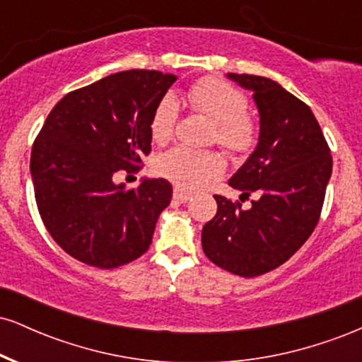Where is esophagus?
<instances>
[{
	"label": "esophagus",
	"mask_w": 362,
	"mask_h": 362,
	"mask_svg": "<svg viewBox=\"0 0 362 362\" xmlns=\"http://www.w3.org/2000/svg\"><path fill=\"white\" fill-rule=\"evenodd\" d=\"M173 197H175L178 202H187V201H190V194L185 192L184 189H178V187H175V190H173Z\"/></svg>",
	"instance_id": "34e87169"
}]
</instances>
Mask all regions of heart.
<instances>
[{
    "mask_svg": "<svg viewBox=\"0 0 362 362\" xmlns=\"http://www.w3.org/2000/svg\"><path fill=\"white\" fill-rule=\"evenodd\" d=\"M185 102L199 114L214 122L213 139L231 155H245L257 141V124L247 114V97L230 83L204 78L190 86ZM178 119V100L167 93L156 103L149 120V132L155 143L172 138ZM224 163L214 151H195L177 146L161 153L155 160V172L182 189H199L223 173Z\"/></svg>",
    "mask_w": 362,
    "mask_h": 362,
    "instance_id": "obj_1",
    "label": "heart"
}]
</instances>
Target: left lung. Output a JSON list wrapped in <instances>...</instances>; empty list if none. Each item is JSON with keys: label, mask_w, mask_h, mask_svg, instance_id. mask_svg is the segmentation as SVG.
<instances>
[{"label": "left lung", "mask_w": 362, "mask_h": 362, "mask_svg": "<svg viewBox=\"0 0 362 362\" xmlns=\"http://www.w3.org/2000/svg\"><path fill=\"white\" fill-rule=\"evenodd\" d=\"M252 91L259 110V143L228 180L248 197L250 209L214 195L218 213L202 228V248L213 264L242 277L279 267L317 226L332 175L330 149L313 112L279 83L228 73Z\"/></svg>", "instance_id": "left-lung-1"}]
</instances>
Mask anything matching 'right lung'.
<instances>
[{"mask_svg":"<svg viewBox=\"0 0 362 362\" xmlns=\"http://www.w3.org/2000/svg\"><path fill=\"white\" fill-rule=\"evenodd\" d=\"M175 74L129 69L64 95L45 119L30 156L40 218L56 243L83 264L114 269L143 255L172 201L165 178L138 189L115 184L151 151L149 120Z\"/></svg>","mask_w":362,"mask_h":362,"instance_id":"right-lung-1","label":"right lung"}]
</instances>
